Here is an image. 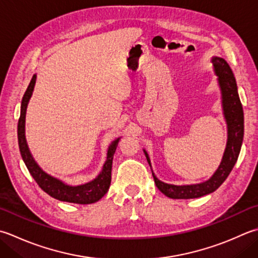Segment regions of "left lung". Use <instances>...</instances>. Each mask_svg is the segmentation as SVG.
Here are the masks:
<instances>
[{"label": "left lung", "mask_w": 258, "mask_h": 258, "mask_svg": "<svg viewBox=\"0 0 258 258\" xmlns=\"http://www.w3.org/2000/svg\"><path fill=\"white\" fill-rule=\"evenodd\" d=\"M214 72L218 80V86L221 93V106L224 110V117L227 124V144L221 159V162L216 172L208 180L201 183L176 185L165 183L156 178L152 171L155 185L166 197L172 199H194L214 192L223 184L224 181L233 170L240 152L241 144L244 139V113L241 106L237 84L233 70L225 59L214 55L211 58ZM148 163L151 166L150 156L143 150ZM152 170V168H151Z\"/></svg>", "instance_id": "obj_1"}]
</instances>
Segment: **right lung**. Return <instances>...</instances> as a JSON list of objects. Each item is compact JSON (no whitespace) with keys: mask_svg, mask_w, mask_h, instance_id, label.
<instances>
[{"mask_svg":"<svg viewBox=\"0 0 258 258\" xmlns=\"http://www.w3.org/2000/svg\"><path fill=\"white\" fill-rule=\"evenodd\" d=\"M35 80H37V75H33L31 82H30L23 95L21 102V112H20V118L18 123V142L23 162L27 165L29 172L33 176L35 182L39 184L40 188L44 192L51 196L52 198L60 201H66V203L78 205L94 204L99 199H102L109 189L110 180H112L113 158L120 138L114 140L109 144L107 150V158H106L102 171H100L99 174L95 179L89 181V182L72 185L45 172L35 162L31 152H30L27 139H25V114H27L29 100L33 93Z\"/></svg>","mask_w":258,"mask_h":258,"instance_id":"1","label":"right lung"}]
</instances>
